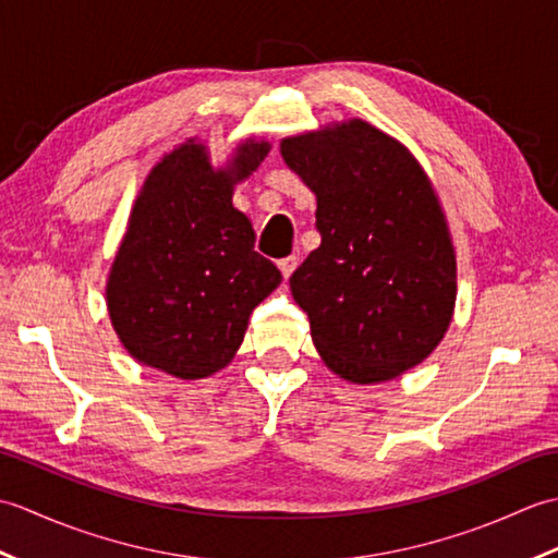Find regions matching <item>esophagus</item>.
Returning <instances> with one entry per match:
<instances>
[{
  "mask_svg": "<svg viewBox=\"0 0 558 558\" xmlns=\"http://www.w3.org/2000/svg\"><path fill=\"white\" fill-rule=\"evenodd\" d=\"M298 264H300V258L298 256H286V258H280L278 260V266H280V270H282V278H290L292 276V270L298 268Z\"/></svg>",
  "mask_w": 558,
  "mask_h": 558,
  "instance_id": "1",
  "label": "esophagus"
}]
</instances>
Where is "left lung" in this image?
Segmentation results:
<instances>
[{
	"label": "left lung",
	"mask_w": 558,
	"mask_h": 558,
	"mask_svg": "<svg viewBox=\"0 0 558 558\" xmlns=\"http://www.w3.org/2000/svg\"><path fill=\"white\" fill-rule=\"evenodd\" d=\"M280 153L316 194L322 244L290 290L318 354L354 384L412 369L456 304V252L420 162L360 120L286 138Z\"/></svg>",
	"instance_id": "left-lung-1"
}]
</instances>
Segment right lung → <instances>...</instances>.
<instances>
[{
  "instance_id": "1",
  "label": "right lung",
  "mask_w": 558,
  "mask_h": 558,
  "mask_svg": "<svg viewBox=\"0 0 558 558\" xmlns=\"http://www.w3.org/2000/svg\"><path fill=\"white\" fill-rule=\"evenodd\" d=\"M268 148L246 141L230 168L213 170L206 146L189 141L148 174L108 280L112 326L141 364L177 378L216 374L280 286L276 264L254 252L252 222L232 206V184Z\"/></svg>"
}]
</instances>
